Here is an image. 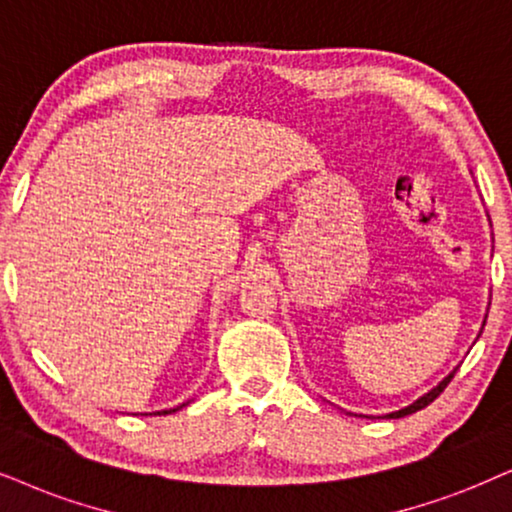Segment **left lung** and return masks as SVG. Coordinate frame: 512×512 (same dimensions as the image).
Returning <instances> with one entry per match:
<instances>
[{
  "mask_svg": "<svg viewBox=\"0 0 512 512\" xmlns=\"http://www.w3.org/2000/svg\"><path fill=\"white\" fill-rule=\"evenodd\" d=\"M454 375H456V371L451 373V375H446V378L442 380V383H439V385L435 387V390H430L428 394H423V397H420L418 401H413V404H411V406H406V409L390 413V416H387V418H404V416H409V413H416V411H420V409H425V406L432 404V401H435V399L439 397V394L444 392V387L451 383V378H454Z\"/></svg>",
  "mask_w": 512,
  "mask_h": 512,
  "instance_id": "left-lung-1",
  "label": "left lung"
}]
</instances>
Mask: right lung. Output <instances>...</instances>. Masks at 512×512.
<instances>
[{"instance_id": "1", "label": "right lung", "mask_w": 512, "mask_h": 512, "mask_svg": "<svg viewBox=\"0 0 512 512\" xmlns=\"http://www.w3.org/2000/svg\"><path fill=\"white\" fill-rule=\"evenodd\" d=\"M181 409V406H179ZM170 411H177V409H170ZM170 411H158V416H165V413H170Z\"/></svg>"}]
</instances>
